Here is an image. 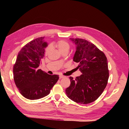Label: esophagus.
<instances>
[{
	"label": "esophagus",
	"mask_w": 129,
	"mask_h": 129,
	"mask_svg": "<svg viewBox=\"0 0 129 129\" xmlns=\"http://www.w3.org/2000/svg\"><path fill=\"white\" fill-rule=\"evenodd\" d=\"M64 76H63V75H60L59 76V79H62V78H64Z\"/></svg>",
	"instance_id": "obj_1"
}]
</instances>
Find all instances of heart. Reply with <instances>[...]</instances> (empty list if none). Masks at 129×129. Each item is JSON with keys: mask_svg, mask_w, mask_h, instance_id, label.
Segmentation results:
<instances>
[{"mask_svg": "<svg viewBox=\"0 0 129 129\" xmlns=\"http://www.w3.org/2000/svg\"><path fill=\"white\" fill-rule=\"evenodd\" d=\"M55 46L57 48L58 51L60 53L65 51V50H67V51H68L70 48V45L69 43L63 40H61L57 41L55 44ZM49 51L50 48H47L45 50V55H47Z\"/></svg>", "mask_w": 129, "mask_h": 129, "instance_id": "b5f03b06", "label": "heart"}]
</instances>
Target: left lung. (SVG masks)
<instances>
[{
  "label": "left lung",
  "mask_w": 129,
  "mask_h": 129,
  "mask_svg": "<svg viewBox=\"0 0 129 129\" xmlns=\"http://www.w3.org/2000/svg\"><path fill=\"white\" fill-rule=\"evenodd\" d=\"M76 45L73 61L79 63L82 75L73 79L66 89L68 98L77 103L88 104L96 100L106 87L109 76L108 60L104 53L88 41L70 38Z\"/></svg>",
  "instance_id": "8db88e82"
}]
</instances>
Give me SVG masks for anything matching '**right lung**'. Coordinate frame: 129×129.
<instances>
[{
    "label": "right lung",
    "mask_w": 129,
    "mask_h": 129,
    "mask_svg": "<svg viewBox=\"0 0 129 129\" xmlns=\"http://www.w3.org/2000/svg\"><path fill=\"white\" fill-rule=\"evenodd\" d=\"M47 45L44 37L38 38L18 53L13 66V79L19 92L27 99L38 100L48 95L59 79L57 75H49L38 68Z\"/></svg>",
    "instance_id": "right-lung-1"
}]
</instances>
